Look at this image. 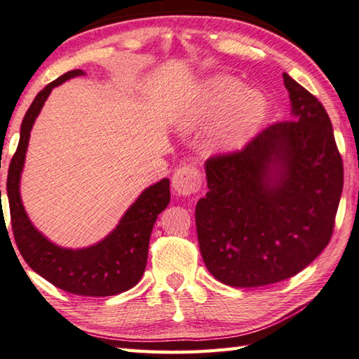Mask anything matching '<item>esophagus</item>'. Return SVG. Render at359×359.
<instances>
[{"label":"esophagus","mask_w":359,"mask_h":359,"mask_svg":"<svg viewBox=\"0 0 359 359\" xmlns=\"http://www.w3.org/2000/svg\"><path fill=\"white\" fill-rule=\"evenodd\" d=\"M172 187L175 194L182 195V197H189V195L200 191L201 175L195 167H191V165L181 167L173 173Z\"/></svg>","instance_id":"1"}]
</instances>
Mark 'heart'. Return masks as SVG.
Instances as JSON below:
<instances>
[{
  "label": "heart",
  "instance_id": "obj_1",
  "mask_svg": "<svg viewBox=\"0 0 359 359\" xmlns=\"http://www.w3.org/2000/svg\"><path fill=\"white\" fill-rule=\"evenodd\" d=\"M267 111L262 92L243 87L242 81L229 74H214L182 106L175 128L180 134H192L212 123L206 148L214 154H233L255 139Z\"/></svg>",
  "mask_w": 359,
  "mask_h": 359
}]
</instances>
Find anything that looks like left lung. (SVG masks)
<instances>
[{
    "label": "left lung",
    "instance_id": "1",
    "mask_svg": "<svg viewBox=\"0 0 359 359\" xmlns=\"http://www.w3.org/2000/svg\"><path fill=\"white\" fill-rule=\"evenodd\" d=\"M290 121L242 151L205 162L208 194L195 208L201 258L215 280L259 287L287 280L328 245L344 167L325 107L283 73Z\"/></svg>",
    "mask_w": 359,
    "mask_h": 359
}]
</instances>
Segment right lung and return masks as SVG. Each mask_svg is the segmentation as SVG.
Returning <instances> with one entry per match:
<instances>
[{
    "label": "right lung",
    "instance_id": "obj_1",
    "mask_svg": "<svg viewBox=\"0 0 359 359\" xmlns=\"http://www.w3.org/2000/svg\"><path fill=\"white\" fill-rule=\"evenodd\" d=\"M83 74V70L67 72L34 98L20 128V142L9 165L8 200L13 238L34 272L70 294L109 297L136 286L145 272L153 225L170 203L168 178L144 189L106 238L83 248L60 247L39 231L26 214L20 195V180L34 121L54 87Z\"/></svg>",
    "mask_w": 359,
    "mask_h": 359
}]
</instances>
